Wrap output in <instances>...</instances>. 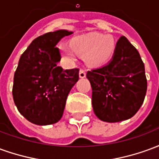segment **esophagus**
<instances>
[{"label": "esophagus", "mask_w": 159, "mask_h": 159, "mask_svg": "<svg viewBox=\"0 0 159 159\" xmlns=\"http://www.w3.org/2000/svg\"><path fill=\"white\" fill-rule=\"evenodd\" d=\"M86 76V73L83 70H79V77L80 78H84Z\"/></svg>", "instance_id": "34e87169"}]
</instances>
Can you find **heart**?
Here are the masks:
<instances>
[{"label":"heart","mask_w":159,"mask_h":159,"mask_svg":"<svg viewBox=\"0 0 159 159\" xmlns=\"http://www.w3.org/2000/svg\"><path fill=\"white\" fill-rule=\"evenodd\" d=\"M116 43L111 36L89 34L74 37L70 46L59 44V50L69 62L76 60V54L83 55L84 61L90 67H99L109 60L113 54Z\"/></svg>","instance_id":"b5f03b06"}]
</instances>
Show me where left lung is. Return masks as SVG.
Instances as JSON below:
<instances>
[{
	"label": "left lung",
	"mask_w": 159,
	"mask_h": 159,
	"mask_svg": "<svg viewBox=\"0 0 159 159\" xmlns=\"http://www.w3.org/2000/svg\"><path fill=\"white\" fill-rule=\"evenodd\" d=\"M97 117L107 123L129 119L143 104L147 89L140 53L125 36L117 41L110 62L87 72Z\"/></svg>",
	"instance_id": "1"
}]
</instances>
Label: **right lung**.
I'll return each mask as SVG.
<instances>
[{
	"instance_id": "add662e5",
	"label": "right lung",
	"mask_w": 159,
	"mask_h": 159,
	"mask_svg": "<svg viewBox=\"0 0 159 159\" xmlns=\"http://www.w3.org/2000/svg\"><path fill=\"white\" fill-rule=\"evenodd\" d=\"M72 31L59 30L33 40L20 57L12 96L20 113L36 125H49L62 117L67 96L79 79V70H63L56 48Z\"/></svg>"
}]
</instances>
